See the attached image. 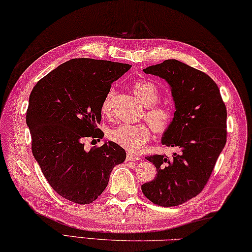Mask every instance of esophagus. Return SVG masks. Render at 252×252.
Segmentation results:
<instances>
[{
  "label": "esophagus",
  "mask_w": 252,
  "mask_h": 252,
  "mask_svg": "<svg viewBox=\"0 0 252 252\" xmlns=\"http://www.w3.org/2000/svg\"><path fill=\"white\" fill-rule=\"evenodd\" d=\"M140 159V156H137V155L133 154V153H127L126 154V160H129V161H135V160Z\"/></svg>",
  "instance_id": "esophagus-1"
}]
</instances>
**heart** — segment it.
I'll use <instances>...</instances> for the list:
<instances>
[{"mask_svg": "<svg viewBox=\"0 0 252 252\" xmlns=\"http://www.w3.org/2000/svg\"><path fill=\"white\" fill-rule=\"evenodd\" d=\"M132 91L140 103L147 107L145 118L151 123L155 132L162 134L167 132L173 121V110L168 105L155 104L158 100L159 92L156 85L146 80H136L132 84ZM114 92L109 91L101 101L100 111L107 116L110 114ZM148 123L122 125L110 132V138L118 145L133 153H138L151 138L152 129Z\"/></svg>", "mask_w": 252, "mask_h": 252, "instance_id": "b5f03b06", "label": "heart"}]
</instances>
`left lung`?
I'll return each instance as SVG.
<instances>
[{
    "mask_svg": "<svg viewBox=\"0 0 252 252\" xmlns=\"http://www.w3.org/2000/svg\"><path fill=\"white\" fill-rule=\"evenodd\" d=\"M169 84L175 106L172 125L162 134V145L176 147L169 159L146 157L157 169L142 191L155 205L173 207L197 196L210 178L226 143V107L213 80L176 60L143 69Z\"/></svg>",
    "mask_w": 252,
    "mask_h": 252,
    "instance_id": "1",
    "label": "left lung"
}]
</instances>
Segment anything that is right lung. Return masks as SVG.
Here are the masks:
<instances>
[{"mask_svg":"<svg viewBox=\"0 0 252 252\" xmlns=\"http://www.w3.org/2000/svg\"><path fill=\"white\" fill-rule=\"evenodd\" d=\"M131 68L129 63L76 58L42 78L29 97L26 122L32 154L58 195L79 205L97 199L111 170L126 154L115 142L85 151L87 137L100 141V105L111 83Z\"/></svg>","mask_w":252,"mask_h":252,"instance_id":"1","label":"right lung"}]
</instances>
